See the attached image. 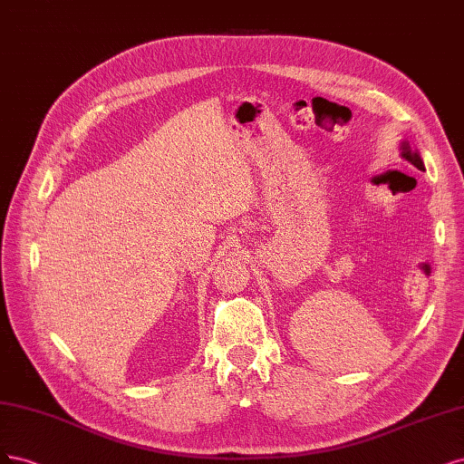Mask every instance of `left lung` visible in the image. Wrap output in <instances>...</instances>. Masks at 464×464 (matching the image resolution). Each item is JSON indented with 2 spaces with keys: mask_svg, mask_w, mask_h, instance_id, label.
Masks as SVG:
<instances>
[{
  "mask_svg": "<svg viewBox=\"0 0 464 464\" xmlns=\"http://www.w3.org/2000/svg\"><path fill=\"white\" fill-rule=\"evenodd\" d=\"M401 156L405 158L407 161H411L414 168H418L420 171H424V161H422V158H420V152H418L416 148H412L407 140H402V142H401Z\"/></svg>",
  "mask_w": 464,
  "mask_h": 464,
  "instance_id": "1",
  "label": "left lung"
}]
</instances>
